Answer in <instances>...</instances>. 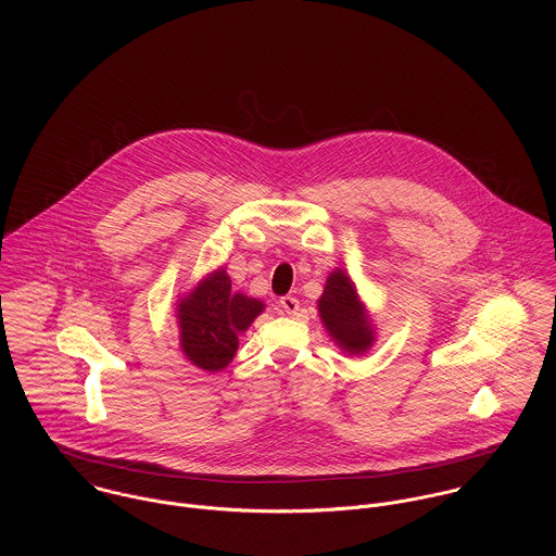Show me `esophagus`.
I'll list each match as a JSON object with an SVG mask.
<instances>
[{
	"mask_svg": "<svg viewBox=\"0 0 556 556\" xmlns=\"http://www.w3.org/2000/svg\"><path fill=\"white\" fill-rule=\"evenodd\" d=\"M280 306H282V311H285L287 315H298V311H300V300H298V298H291V295H285V298H280Z\"/></svg>",
	"mask_w": 556,
	"mask_h": 556,
	"instance_id": "esophagus-1",
	"label": "esophagus"
}]
</instances>
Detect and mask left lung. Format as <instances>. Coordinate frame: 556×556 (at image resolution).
<instances>
[{
    "mask_svg": "<svg viewBox=\"0 0 556 556\" xmlns=\"http://www.w3.org/2000/svg\"><path fill=\"white\" fill-rule=\"evenodd\" d=\"M318 313L329 336L349 353H362L372 344V325L357 300L355 287L342 269H336L318 300Z\"/></svg>",
    "mask_w": 556,
    "mask_h": 556,
    "instance_id": "1",
    "label": "left lung"
}]
</instances>
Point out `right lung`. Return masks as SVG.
I'll list each match as a JSON object with an SVG mask.
<instances>
[{
    "label": "right lung",
    "mask_w": 556,
    "mask_h": 556,
    "mask_svg": "<svg viewBox=\"0 0 556 556\" xmlns=\"http://www.w3.org/2000/svg\"><path fill=\"white\" fill-rule=\"evenodd\" d=\"M261 313L258 300L231 291L225 269L207 276L179 304L177 318L186 357L203 370L225 368L238 351L239 333Z\"/></svg>",
    "instance_id": "obj_1"
}]
</instances>
